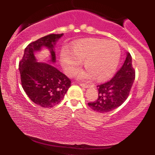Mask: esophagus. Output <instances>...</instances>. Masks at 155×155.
Returning <instances> with one entry per match:
<instances>
[{"instance_id":"obj_1","label":"esophagus","mask_w":155,"mask_h":155,"mask_svg":"<svg viewBox=\"0 0 155 155\" xmlns=\"http://www.w3.org/2000/svg\"><path fill=\"white\" fill-rule=\"evenodd\" d=\"M79 84H80V86H81V87H84V88H88L89 87H90V85H89V84H87L80 83Z\"/></svg>"}]
</instances>
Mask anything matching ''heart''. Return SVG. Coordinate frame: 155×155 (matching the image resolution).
<instances>
[{
	"label": "heart",
	"mask_w": 155,
	"mask_h": 155,
	"mask_svg": "<svg viewBox=\"0 0 155 155\" xmlns=\"http://www.w3.org/2000/svg\"><path fill=\"white\" fill-rule=\"evenodd\" d=\"M120 46L115 41L101 38H89L76 42L70 51L63 49L60 62L68 76H72L79 71L81 62L87 68L78 75L80 79L103 81L110 78L116 71L120 60Z\"/></svg>",
	"instance_id": "b5f03b06"
}]
</instances>
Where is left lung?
Instances as JSON below:
<instances>
[{"mask_svg": "<svg viewBox=\"0 0 155 155\" xmlns=\"http://www.w3.org/2000/svg\"><path fill=\"white\" fill-rule=\"evenodd\" d=\"M132 65V58L126 53L123 65L108 82L97 86L98 97L88 105L94 111L100 113L111 111L120 106L128 97L136 76Z\"/></svg>", "mask_w": 155, "mask_h": 155, "instance_id": "1", "label": "left lung"}]
</instances>
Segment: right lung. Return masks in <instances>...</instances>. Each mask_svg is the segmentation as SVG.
<instances>
[{
  "label": "right lung",
  "instance_id": "add662e5",
  "mask_svg": "<svg viewBox=\"0 0 155 155\" xmlns=\"http://www.w3.org/2000/svg\"><path fill=\"white\" fill-rule=\"evenodd\" d=\"M63 35H48L28 44L19 63L23 90L41 107L51 108L59 104L71 87V80L51 64L56 62L55 44ZM44 48L51 54L48 63L38 62L35 57Z\"/></svg>",
  "mask_w": 155,
  "mask_h": 155
}]
</instances>
